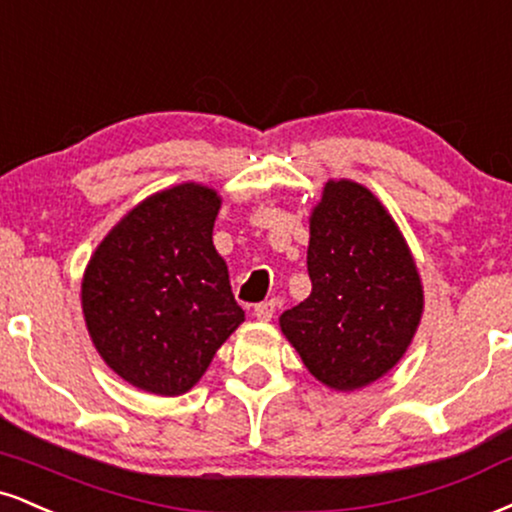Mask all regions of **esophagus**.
Listing matches in <instances>:
<instances>
[{
  "instance_id": "34e87169",
  "label": "esophagus",
  "mask_w": 512,
  "mask_h": 512,
  "mask_svg": "<svg viewBox=\"0 0 512 512\" xmlns=\"http://www.w3.org/2000/svg\"><path fill=\"white\" fill-rule=\"evenodd\" d=\"M276 312V300H264V303L255 305V317L262 319V322H269Z\"/></svg>"
}]
</instances>
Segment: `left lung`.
Segmentation results:
<instances>
[{
	"mask_svg": "<svg viewBox=\"0 0 512 512\" xmlns=\"http://www.w3.org/2000/svg\"><path fill=\"white\" fill-rule=\"evenodd\" d=\"M312 293L281 331L322 384L353 391L403 357L422 317L415 262L381 202L353 181H329L310 219Z\"/></svg>",
	"mask_w": 512,
	"mask_h": 512,
	"instance_id": "8db88e82",
	"label": "left lung"
}]
</instances>
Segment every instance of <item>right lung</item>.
I'll return each instance as SVG.
<instances>
[{"label": "right lung", "instance_id": "add662e5", "mask_svg": "<svg viewBox=\"0 0 512 512\" xmlns=\"http://www.w3.org/2000/svg\"><path fill=\"white\" fill-rule=\"evenodd\" d=\"M219 205L195 183L162 190L128 212L88 264L92 343L138 389L186 393L245 319L212 243Z\"/></svg>", "mask_w": 512, "mask_h": 512}]
</instances>
